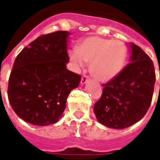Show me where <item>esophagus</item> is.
<instances>
[{
    "label": "esophagus",
    "instance_id": "34e87169",
    "mask_svg": "<svg viewBox=\"0 0 160 160\" xmlns=\"http://www.w3.org/2000/svg\"><path fill=\"white\" fill-rule=\"evenodd\" d=\"M89 77L88 76V75H85V74H83L82 75V79H81V84L82 85H83V84H85L87 82V81L88 80Z\"/></svg>",
    "mask_w": 160,
    "mask_h": 160
}]
</instances>
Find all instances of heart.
Masks as SVG:
<instances>
[{
    "instance_id": "b5f03b06",
    "label": "heart",
    "mask_w": 160,
    "mask_h": 160,
    "mask_svg": "<svg viewBox=\"0 0 160 160\" xmlns=\"http://www.w3.org/2000/svg\"><path fill=\"white\" fill-rule=\"evenodd\" d=\"M127 48L120 41L92 36L78 44L71 58L77 68L89 63V70L100 81L106 82L117 76L123 68Z\"/></svg>"
}]
</instances>
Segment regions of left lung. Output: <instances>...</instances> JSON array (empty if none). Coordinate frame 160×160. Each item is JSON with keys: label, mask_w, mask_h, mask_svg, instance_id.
I'll use <instances>...</instances> for the list:
<instances>
[{"label": "left lung", "mask_w": 160, "mask_h": 160, "mask_svg": "<svg viewBox=\"0 0 160 160\" xmlns=\"http://www.w3.org/2000/svg\"><path fill=\"white\" fill-rule=\"evenodd\" d=\"M131 62L117 76L102 84V96L94 104L98 122L122 129L138 122L151 104L155 83L153 61L132 43Z\"/></svg>", "instance_id": "obj_1"}]
</instances>
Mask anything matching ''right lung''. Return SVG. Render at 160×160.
<instances>
[{"mask_svg": "<svg viewBox=\"0 0 160 160\" xmlns=\"http://www.w3.org/2000/svg\"><path fill=\"white\" fill-rule=\"evenodd\" d=\"M69 32L42 35L22 49L11 72L7 94L17 116L38 126L61 118L67 98L78 87L81 76L68 70Z\"/></svg>", "mask_w": 160, "mask_h": 160, "instance_id": "1", "label": "right lung"}]
</instances>
